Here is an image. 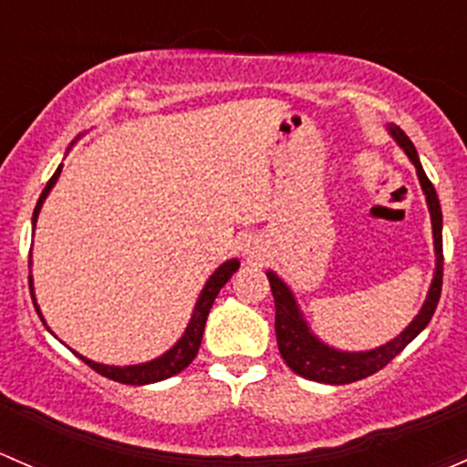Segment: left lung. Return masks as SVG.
<instances>
[{"label": "left lung", "instance_id": "8db88e82", "mask_svg": "<svg viewBox=\"0 0 467 467\" xmlns=\"http://www.w3.org/2000/svg\"><path fill=\"white\" fill-rule=\"evenodd\" d=\"M389 132H391V137L396 139L398 146L405 150V155L410 157L413 166H416L422 193H425L427 206H430L431 232H434L436 249L434 281H431L425 304H422L416 319H413L396 339L387 341V344L379 346V348L364 350V353H346V350H337L333 348V346L324 344V341L317 339L315 335L310 333V328H307V324L304 321V315H301L290 287H287L276 274L267 272L269 287H272L274 295V307H276L274 328H276V341L278 350H281V358L285 359V364L296 373V376L315 379V382L348 384L378 373L379 368L387 367V364L391 362V359L396 358L416 335H420L422 330H425V326L430 324L431 317H434L436 306H439L441 287H443V213H441L439 195H436L434 184L430 182V177L422 171L411 139L398 126H389Z\"/></svg>", "mask_w": 467, "mask_h": 467}]
</instances>
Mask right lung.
Returning a JSON list of instances; mask_svg holds the SVG:
<instances>
[{
    "instance_id": "add662e5",
    "label": "right lung",
    "mask_w": 467,
    "mask_h": 467,
    "mask_svg": "<svg viewBox=\"0 0 467 467\" xmlns=\"http://www.w3.org/2000/svg\"><path fill=\"white\" fill-rule=\"evenodd\" d=\"M60 171H62V163H60V166H57V171L54 172V177H51V180L47 182L45 191H42L40 200H37L36 211H33V227H36L37 213H40V209H42V204H45L47 195H49V191L54 189L57 177H60ZM28 265H31V261H28ZM238 267H240L238 258H232V261L223 263V265H220L213 274H211V278H209V281H206L204 290H202L198 304H195L193 317H191L189 326H186V330H184V335H182V339L177 341V344L172 346L171 350H166V353H163L161 358L152 359V362H146V364H134V367H108V364L91 362V359L83 358V355L76 353V350H74V353L78 355V358L83 359V362L88 364V367L94 368L96 373H100V376L114 379V382H121V384H150V382H160V379H166V378L175 376V373L184 371V368L189 367L191 362H193L195 355H198L200 344H202V335H204L206 317H209V310H211V306H213L215 296H218L220 287H223L224 283H227L229 278L234 276V272ZM28 287H31V296H33V278H31V274H28ZM33 306H36L37 315H40V319H42V312H40V307H37V304H36V296H33ZM42 324H45V319H42Z\"/></svg>"
}]
</instances>
